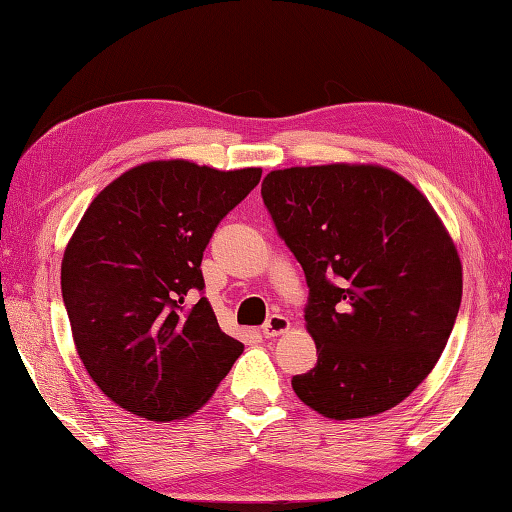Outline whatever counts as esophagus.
<instances>
[{"label":"esophagus","instance_id":"esophagus-1","mask_svg":"<svg viewBox=\"0 0 512 512\" xmlns=\"http://www.w3.org/2000/svg\"><path fill=\"white\" fill-rule=\"evenodd\" d=\"M291 329V323L287 316H280V314H273L271 318L266 320V325L262 327V334L266 336V339H273V336H280L284 332H289Z\"/></svg>","mask_w":512,"mask_h":512}]
</instances>
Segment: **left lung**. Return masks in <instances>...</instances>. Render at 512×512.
Instances as JSON below:
<instances>
[{"label": "left lung", "mask_w": 512, "mask_h": 512, "mask_svg": "<svg viewBox=\"0 0 512 512\" xmlns=\"http://www.w3.org/2000/svg\"><path fill=\"white\" fill-rule=\"evenodd\" d=\"M262 198L309 287L318 361L293 391L332 420L393 409L436 366L461 307L463 266L445 223L381 164L275 169Z\"/></svg>", "instance_id": "1"}]
</instances>
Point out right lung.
Wrapping results in <instances>:
<instances>
[{
	"label": "right lung",
	"mask_w": 512,
	"mask_h": 512,
	"mask_svg": "<svg viewBox=\"0 0 512 512\" xmlns=\"http://www.w3.org/2000/svg\"><path fill=\"white\" fill-rule=\"evenodd\" d=\"M262 169L219 171L153 160L94 196L60 266L76 352L108 400L153 422L210 400L244 345L223 332L203 291V250Z\"/></svg>",
	"instance_id": "right-lung-1"
}]
</instances>
